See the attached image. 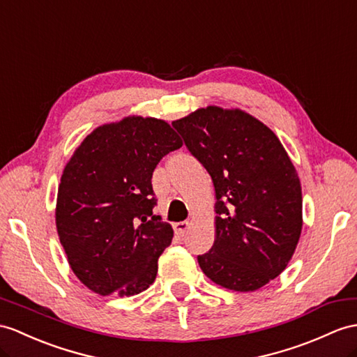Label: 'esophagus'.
Masks as SVG:
<instances>
[{
    "mask_svg": "<svg viewBox=\"0 0 357 357\" xmlns=\"http://www.w3.org/2000/svg\"><path fill=\"white\" fill-rule=\"evenodd\" d=\"M189 227H190L189 221L176 222V224H174V231H176V234H178V236H183V234L189 230Z\"/></svg>",
    "mask_w": 357,
    "mask_h": 357,
    "instance_id": "1",
    "label": "esophagus"
}]
</instances>
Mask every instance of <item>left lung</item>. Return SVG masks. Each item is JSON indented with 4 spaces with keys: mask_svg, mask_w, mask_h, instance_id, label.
<instances>
[{
    "mask_svg": "<svg viewBox=\"0 0 357 357\" xmlns=\"http://www.w3.org/2000/svg\"><path fill=\"white\" fill-rule=\"evenodd\" d=\"M172 127L215 186L216 239L198 256L199 268L222 288H262L289 264L301 233V186L289 155L239 109H198Z\"/></svg>",
    "mask_w": 357,
    "mask_h": 357,
    "instance_id": "8db88e82",
    "label": "left lung"
}]
</instances>
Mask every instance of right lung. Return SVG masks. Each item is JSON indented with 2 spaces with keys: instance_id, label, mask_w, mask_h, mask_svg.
<instances>
[{
  "instance_id": "add662e5",
  "label": "right lung",
  "mask_w": 357,
  "mask_h": 357,
  "mask_svg": "<svg viewBox=\"0 0 357 357\" xmlns=\"http://www.w3.org/2000/svg\"><path fill=\"white\" fill-rule=\"evenodd\" d=\"M181 141L162 119L128 116L95 128L60 178L56 225L74 274L102 297L155 280L174 231L153 213V172Z\"/></svg>"
}]
</instances>
